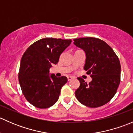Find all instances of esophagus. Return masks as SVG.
Here are the masks:
<instances>
[{
    "mask_svg": "<svg viewBox=\"0 0 133 133\" xmlns=\"http://www.w3.org/2000/svg\"><path fill=\"white\" fill-rule=\"evenodd\" d=\"M73 78V76H68V81H70V80H71Z\"/></svg>",
    "mask_w": 133,
    "mask_h": 133,
    "instance_id": "obj_1",
    "label": "esophagus"
}]
</instances>
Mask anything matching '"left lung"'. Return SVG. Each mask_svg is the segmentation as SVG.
<instances>
[{"label": "left lung", "instance_id": "left-lung-1", "mask_svg": "<svg viewBox=\"0 0 133 133\" xmlns=\"http://www.w3.org/2000/svg\"><path fill=\"white\" fill-rule=\"evenodd\" d=\"M73 41L76 46L85 51L84 69L92 78L89 84L78 78L80 84L75 96L81 104L89 108L105 105L115 96L120 82L118 57L106 42L99 38L85 37Z\"/></svg>", "mask_w": 133, "mask_h": 133}]
</instances>
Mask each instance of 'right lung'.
Returning a JSON list of instances; mask_svg holds the SVG:
<instances>
[{
  "mask_svg": "<svg viewBox=\"0 0 133 133\" xmlns=\"http://www.w3.org/2000/svg\"><path fill=\"white\" fill-rule=\"evenodd\" d=\"M71 42V39L44 38L31 44L24 53L18 81L25 99L36 108H48L58 100L68 78L49 75V68L58 62L60 55Z\"/></svg>",
  "mask_w": 133,
  "mask_h": 133,
  "instance_id": "add662e5",
  "label": "right lung"
}]
</instances>
